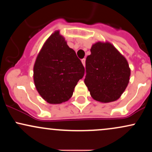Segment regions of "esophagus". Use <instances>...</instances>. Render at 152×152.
I'll use <instances>...</instances> for the list:
<instances>
[{
    "mask_svg": "<svg viewBox=\"0 0 152 152\" xmlns=\"http://www.w3.org/2000/svg\"><path fill=\"white\" fill-rule=\"evenodd\" d=\"M81 62H82V64H83V66H85V65H86V58L81 59Z\"/></svg>",
    "mask_w": 152,
    "mask_h": 152,
    "instance_id": "34e87169",
    "label": "esophagus"
}]
</instances>
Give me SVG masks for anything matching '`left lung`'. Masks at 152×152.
Returning <instances> with one entry per match:
<instances>
[{"instance_id":"1","label":"left lung","mask_w":152,"mask_h":152,"mask_svg":"<svg viewBox=\"0 0 152 152\" xmlns=\"http://www.w3.org/2000/svg\"><path fill=\"white\" fill-rule=\"evenodd\" d=\"M84 83L96 101L117 100L126 89L131 74L126 59L109 43L97 42L86 60Z\"/></svg>"}]
</instances>
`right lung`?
<instances>
[{
    "label": "right lung",
    "instance_id": "obj_1",
    "mask_svg": "<svg viewBox=\"0 0 152 152\" xmlns=\"http://www.w3.org/2000/svg\"><path fill=\"white\" fill-rule=\"evenodd\" d=\"M84 67L59 31L44 43L34 67V80L41 97L49 104H61L72 96L84 75Z\"/></svg>",
    "mask_w": 152,
    "mask_h": 152
}]
</instances>
